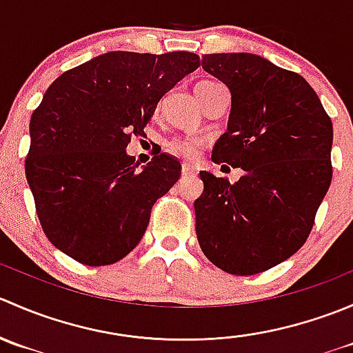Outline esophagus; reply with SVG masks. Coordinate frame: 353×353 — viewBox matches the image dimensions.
Segmentation results:
<instances>
[{
    "mask_svg": "<svg viewBox=\"0 0 353 353\" xmlns=\"http://www.w3.org/2000/svg\"><path fill=\"white\" fill-rule=\"evenodd\" d=\"M181 172H183L184 177H186V176H194V174H196V169H194V167H191V165H183Z\"/></svg>",
    "mask_w": 353,
    "mask_h": 353,
    "instance_id": "obj_1",
    "label": "esophagus"
}]
</instances>
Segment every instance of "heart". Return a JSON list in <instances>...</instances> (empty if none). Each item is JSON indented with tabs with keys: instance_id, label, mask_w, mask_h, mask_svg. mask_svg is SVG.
Returning a JSON list of instances; mask_svg holds the SVG:
<instances>
[{
	"instance_id": "obj_1",
	"label": "heart",
	"mask_w": 353,
	"mask_h": 353,
	"mask_svg": "<svg viewBox=\"0 0 353 353\" xmlns=\"http://www.w3.org/2000/svg\"><path fill=\"white\" fill-rule=\"evenodd\" d=\"M210 83H213V81H199L194 90L198 92L199 88L206 87V85ZM205 145H206L205 137H199V134H179V137H174L165 141V152L167 154L177 157V159L193 162V160H196L199 154H201Z\"/></svg>"
}]
</instances>
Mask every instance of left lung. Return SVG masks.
I'll list each match as a JSON object with an SVG mask.
<instances>
[{
  "label": "left lung",
  "instance_id": "left-lung-1",
  "mask_svg": "<svg viewBox=\"0 0 353 353\" xmlns=\"http://www.w3.org/2000/svg\"><path fill=\"white\" fill-rule=\"evenodd\" d=\"M203 70L232 95L212 160L241 167L230 184L201 170L194 201L203 254L232 275H256L297 252L333 176V124L311 85L249 52L205 54Z\"/></svg>",
  "mask_w": 353,
  "mask_h": 353
}]
</instances>
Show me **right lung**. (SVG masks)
I'll return each instance as SVG.
<instances>
[{
  "instance_id": "add662e5",
  "label": "right lung",
  "mask_w": 353,
  "mask_h": 353,
  "mask_svg": "<svg viewBox=\"0 0 353 353\" xmlns=\"http://www.w3.org/2000/svg\"><path fill=\"white\" fill-rule=\"evenodd\" d=\"M199 66V56L112 51L71 68L46 90L30 117L27 183L44 234L88 266L130 254L152 206L181 176L160 154L141 170L126 154L143 137L160 99Z\"/></svg>"
}]
</instances>
